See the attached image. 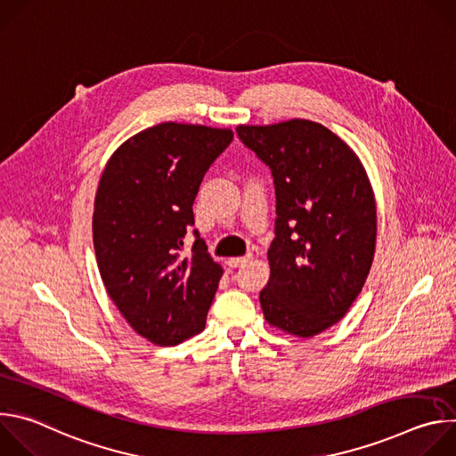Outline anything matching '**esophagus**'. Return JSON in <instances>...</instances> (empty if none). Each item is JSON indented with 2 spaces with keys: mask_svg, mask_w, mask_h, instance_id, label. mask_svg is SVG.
<instances>
[{
  "mask_svg": "<svg viewBox=\"0 0 456 456\" xmlns=\"http://www.w3.org/2000/svg\"><path fill=\"white\" fill-rule=\"evenodd\" d=\"M252 259V256L248 254V256H240V257H231L229 259V265L232 267V269H236V267H243L245 264H248Z\"/></svg>",
  "mask_w": 456,
  "mask_h": 456,
  "instance_id": "34e87169",
  "label": "esophagus"
}]
</instances>
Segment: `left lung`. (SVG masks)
I'll list each match as a JSON object with an SVG mask.
<instances>
[{"instance_id":"1","label":"left lung","mask_w":456,"mask_h":456,"mask_svg":"<svg viewBox=\"0 0 456 456\" xmlns=\"http://www.w3.org/2000/svg\"><path fill=\"white\" fill-rule=\"evenodd\" d=\"M236 134L271 167L276 185L264 315L271 327L310 339L345 317L371 269V182L357 153L319 122L240 124Z\"/></svg>"}]
</instances>
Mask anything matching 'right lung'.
Wrapping results in <instances>:
<instances>
[{
    "label": "right lung",
    "instance_id": "add662e5",
    "mask_svg": "<svg viewBox=\"0 0 456 456\" xmlns=\"http://www.w3.org/2000/svg\"><path fill=\"white\" fill-rule=\"evenodd\" d=\"M229 127L160 122L108 159L94 204V248L110 299L139 336L175 346L206 329L224 274L194 231L192 202Z\"/></svg>",
    "mask_w": 456,
    "mask_h": 456
}]
</instances>
